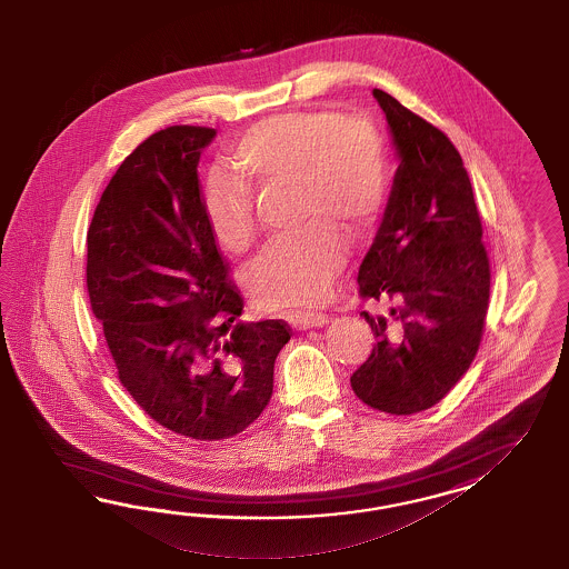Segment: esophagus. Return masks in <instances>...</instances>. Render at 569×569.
I'll return each instance as SVG.
<instances>
[{"instance_id": "1", "label": "esophagus", "mask_w": 569, "mask_h": 569, "mask_svg": "<svg viewBox=\"0 0 569 569\" xmlns=\"http://www.w3.org/2000/svg\"><path fill=\"white\" fill-rule=\"evenodd\" d=\"M288 321L296 329L321 328L328 323V315H323V312H290Z\"/></svg>"}]
</instances>
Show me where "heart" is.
<instances>
[{"label": "heart", "instance_id": "heart-1", "mask_svg": "<svg viewBox=\"0 0 569 569\" xmlns=\"http://www.w3.org/2000/svg\"><path fill=\"white\" fill-rule=\"evenodd\" d=\"M227 174L208 181L202 208L214 241L243 254L259 236L248 186L292 188V236L271 243L248 281L264 307L312 309L345 267V231L365 236L390 193L386 138L365 112L290 110L248 127L229 148Z\"/></svg>", "mask_w": 569, "mask_h": 569}]
</instances>
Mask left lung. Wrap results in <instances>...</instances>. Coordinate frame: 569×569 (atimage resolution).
Segmentation results:
<instances>
[{
	"instance_id": "8db88e82",
	"label": "left lung",
	"mask_w": 569,
	"mask_h": 569,
	"mask_svg": "<svg viewBox=\"0 0 569 569\" xmlns=\"http://www.w3.org/2000/svg\"><path fill=\"white\" fill-rule=\"evenodd\" d=\"M400 164L359 271L376 345L350 386L376 411L413 415L447 397L482 342L490 260L463 158L431 122L373 89Z\"/></svg>"
}]
</instances>
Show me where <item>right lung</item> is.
Listing matches in <instances>:
<instances>
[{
  "label": "right lung",
  "instance_id": "obj_1",
  "mask_svg": "<svg viewBox=\"0 0 569 569\" xmlns=\"http://www.w3.org/2000/svg\"><path fill=\"white\" fill-rule=\"evenodd\" d=\"M214 129L172 124L122 160L87 231V293L122 388L158 426L224 440L273 395L286 321L241 323L204 219L198 160Z\"/></svg>",
  "mask_w": 569,
  "mask_h": 569
}]
</instances>
